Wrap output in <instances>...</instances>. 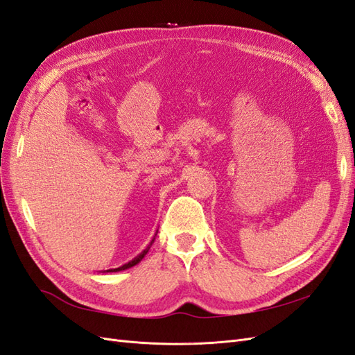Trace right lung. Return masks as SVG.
<instances>
[{
    "label": "right lung",
    "mask_w": 355,
    "mask_h": 355,
    "mask_svg": "<svg viewBox=\"0 0 355 355\" xmlns=\"http://www.w3.org/2000/svg\"><path fill=\"white\" fill-rule=\"evenodd\" d=\"M153 241L154 240H151V243L148 244V246H147V249H145L144 252H141L139 253V255L138 257H136V258H133L130 262H127V264H124V266H121V267H118V268H111V270H107L109 272H114V271H121V270H127V268H130V267H133V266H136V264H138V262H141L142 261V258L145 257V255H147V252L150 250V248H151V244H153Z\"/></svg>",
    "instance_id": "right-lung-1"
}]
</instances>
